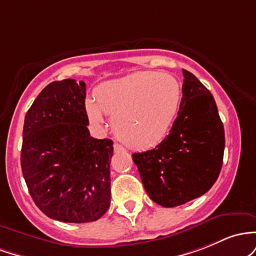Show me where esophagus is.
I'll return each instance as SVG.
<instances>
[{"label":"esophagus","instance_id":"1","mask_svg":"<svg viewBox=\"0 0 256 256\" xmlns=\"http://www.w3.org/2000/svg\"><path fill=\"white\" fill-rule=\"evenodd\" d=\"M114 152H122V151H124V148H123V146H120V144L114 142Z\"/></svg>","mask_w":256,"mask_h":256}]
</instances>
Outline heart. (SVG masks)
I'll list each match as a JSON object with an SVG mask.
<instances>
[{"label":"heart","instance_id":"1","mask_svg":"<svg viewBox=\"0 0 256 256\" xmlns=\"http://www.w3.org/2000/svg\"><path fill=\"white\" fill-rule=\"evenodd\" d=\"M182 84L170 74L138 71L100 84L86 112L96 124L111 114V126L122 142L132 148L157 145L170 130L182 102Z\"/></svg>","mask_w":256,"mask_h":256}]
</instances>
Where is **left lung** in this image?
<instances>
[{
	"label": "left lung",
	"instance_id": "left-lung-1",
	"mask_svg": "<svg viewBox=\"0 0 256 256\" xmlns=\"http://www.w3.org/2000/svg\"><path fill=\"white\" fill-rule=\"evenodd\" d=\"M182 98L173 127L152 150L132 154L148 197L172 208L204 194L222 166L225 132L213 96L182 70Z\"/></svg>",
	"mask_w": 256,
	"mask_h": 256
}]
</instances>
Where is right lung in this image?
Instances as JSON below:
<instances>
[{
  "instance_id": "obj_1",
  "label": "right lung",
  "mask_w": 256,
  "mask_h": 256,
  "mask_svg": "<svg viewBox=\"0 0 256 256\" xmlns=\"http://www.w3.org/2000/svg\"><path fill=\"white\" fill-rule=\"evenodd\" d=\"M86 83L52 82L24 120L22 170L35 204L50 219L92 222L110 206L112 140L90 136Z\"/></svg>"
}]
</instances>
